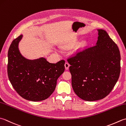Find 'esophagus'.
I'll return each mask as SVG.
<instances>
[{"instance_id": "34e87169", "label": "esophagus", "mask_w": 126, "mask_h": 126, "mask_svg": "<svg viewBox=\"0 0 126 126\" xmlns=\"http://www.w3.org/2000/svg\"><path fill=\"white\" fill-rule=\"evenodd\" d=\"M64 66H65V69L66 70H68V69H69V66H70V64H69V63L66 62L65 63Z\"/></svg>"}]
</instances>
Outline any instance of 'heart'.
Here are the masks:
<instances>
[{
	"instance_id": "b5f03b06",
	"label": "heart",
	"mask_w": 126,
	"mask_h": 126,
	"mask_svg": "<svg viewBox=\"0 0 126 126\" xmlns=\"http://www.w3.org/2000/svg\"><path fill=\"white\" fill-rule=\"evenodd\" d=\"M75 43H76L75 41H72V42H71V43H70V44H71V45H73V44H74ZM85 42H82V43H81L80 44V46H83L85 45Z\"/></svg>"
}]
</instances>
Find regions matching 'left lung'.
<instances>
[{
	"label": "left lung",
	"instance_id": "obj_1",
	"mask_svg": "<svg viewBox=\"0 0 126 126\" xmlns=\"http://www.w3.org/2000/svg\"><path fill=\"white\" fill-rule=\"evenodd\" d=\"M95 45L68 60L71 85L86 101L103 99L112 91L120 74L121 56L116 44L103 29H97Z\"/></svg>",
	"mask_w": 126,
	"mask_h": 126
}]
</instances>
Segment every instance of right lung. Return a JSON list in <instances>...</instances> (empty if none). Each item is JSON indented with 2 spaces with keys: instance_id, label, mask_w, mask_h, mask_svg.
<instances>
[{
  "instance_id": "add662e5",
  "label": "right lung",
  "mask_w": 126,
  "mask_h": 126,
  "mask_svg": "<svg viewBox=\"0 0 126 126\" xmlns=\"http://www.w3.org/2000/svg\"><path fill=\"white\" fill-rule=\"evenodd\" d=\"M23 35L12 41L8 51L7 75L12 87L24 99L38 102L48 98L65 70V61L51 63L40 57L29 60L21 55L18 44Z\"/></svg>"
}]
</instances>
